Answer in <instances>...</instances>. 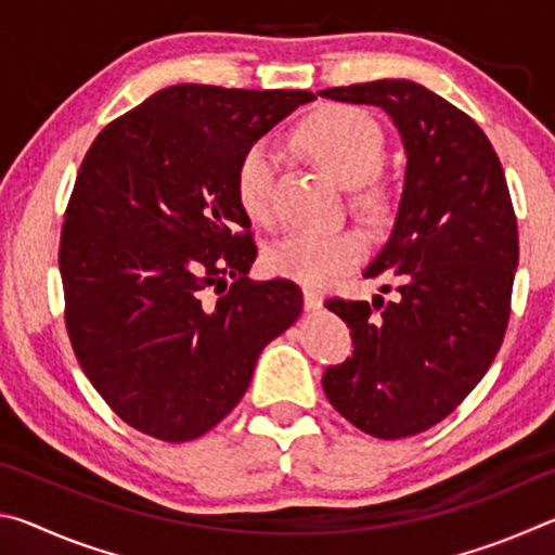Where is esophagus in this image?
<instances>
[{
  "mask_svg": "<svg viewBox=\"0 0 555 555\" xmlns=\"http://www.w3.org/2000/svg\"><path fill=\"white\" fill-rule=\"evenodd\" d=\"M304 306H306V311H318V308L323 306V296L313 288H306L304 291Z\"/></svg>",
  "mask_w": 555,
  "mask_h": 555,
  "instance_id": "34e87169",
  "label": "esophagus"
}]
</instances>
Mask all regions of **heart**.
Returning a JSON list of instances; mask_svg holds the SVG:
<instances>
[{
    "label": "heart",
    "instance_id": "b5f03b06",
    "mask_svg": "<svg viewBox=\"0 0 555 555\" xmlns=\"http://www.w3.org/2000/svg\"><path fill=\"white\" fill-rule=\"evenodd\" d=\"M298 144L318 168L337 183L357 185L360 208L382 218L389 210V195L372 183L384 162V137L377 121L352 107H327L306 121ZM281 156L274 144L257 142L242 154L234 176V191L249 220L269 224L274 220V183ZM367 257V237L360 230L294 232L271 244L264 264L274 276L296 284L325 288L345 276Z\"/></svg>",
    "mask_w": 555,
    "mask_h": 555
}]
</instances>
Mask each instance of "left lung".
Wrapping results in <instances>:
<instances>
[{
	"instance_id": "1",
	"label": "left lung",
	"mask_w": 555,
	"mask_h": 555,
	"mask_svg": "<svg viewBox=\"0 0 555 555\" xmlns=\"http://www.w3.org/2000/svg\"><path fill=\"white\" fill-rule=\"evenodd\" d=\"M318 95L387 112L406 154L397 220L364 269L384 281L382 294L397 286V298L325 300L354 345L323 372L325 397L374 438L416 436L443 421L500 352L519 264L509 188L477 121L418 82Z\"/></svg>"
}]
</instances>
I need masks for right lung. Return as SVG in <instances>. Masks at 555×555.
<instances>
[{"label": "right lung", "instance_id": "add662e5", "mask_svg": "<svg viewBox=\"0 0 555 555\" xmlns=\"http://www.w3.org/2000/svg\"><path fill=\"white\" fill-rule=\"evenodd\" d=\"M311 100L185 82L112 121L82 158L61 232L65 325L82 372L131 428L168 443L208 434L300 315L294 281L247 279L257 247L234 176Z\"/></svg>", "mask_w": 555, "mask_h": 555}]
</instances>
